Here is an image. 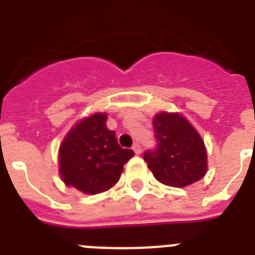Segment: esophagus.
<instances>
[{"label": "esophagus", "instance_id": "1", "mask_svg": "<svg viewBox=\"0 0 255 255\" xmlns=\"http://www.w3.org/2000/svg\"><path fill=\"white\" fill-rule=\"evenodd\" d=\"M132 149L135 151L136 155H140L141 153V147H140V144L139 143H135L133 145H132Z\"/></svg>", "mask_w": 255, "mask_h": 255}]
</instances>
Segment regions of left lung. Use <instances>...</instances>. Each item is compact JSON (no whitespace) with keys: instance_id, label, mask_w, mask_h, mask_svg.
Listing matches in <instances>:
<instances>
[{"instance_id":"8db88e82","label":"left lung","mask_w":255,"mask_h":255,"mask_svg":"<svg viewBox=\"0 0 255 255\" xmlns=\"http://www.w3.org/2000/svg\"><path fill=\"white\" fill-rule=\"evenodd\" d=\"M156 148L144 153L156 180L184 188L198 181L208 169L204 140L180 114L160 112L153 118Z\"/></svg>"}]
</instances>
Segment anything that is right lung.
Returning <instances> with one entry per match:
<instances>
[{"label": "right lung", "instance_id": "obj_1", "mask_svg": "<svg viewBox=\"0 0 255 255\" xmlns=\"http://www.w3.org/2000/svg\"><path fill=\"white\" fill-rule=\"evenodd\" d=\"M106 114H94L74 126L59 147V174L66 185L98 194L115 185L123 165L135 155L122 148Z\"/></svg>", "mask_w": 255, "mask_h": 255}]
</instances>
